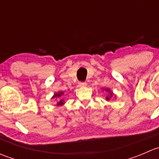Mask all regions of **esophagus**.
I'll return each instance as SVG.
<instances>
[{
	"mask_svg": "<svg viewBox=\"0 0 159 159\" xmlns=\"http://www.w3.org/2000/svg\"><path fill=\"white\" fill-rule=\"evenodd\" d=\"M86 85H87V84H86L85 82H79V83H78V86H79V87H85Z\"/></svg>",
	"mask_w": 159,
	"mask_h": 159,
	"instance_id": "1",
	"label": "esophagus"
}]
</instances>
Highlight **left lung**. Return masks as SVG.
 Segmentation results:
<instances>
[{"label": "left lung", "instance_id": "left-lung-1", "mask_svg": "<svg viewBox=\"0 0 159 159\" xmlns=\"http://www.w3.org/2000/svg\"><path fill=\"white\" fill-rule=\"evenodd\" d=\"M103 91H106V92L108 93V96H107L106 98H105V99H106V101H109L111 98L112 97H113V95L115 96V94H114L113 91H111L110 89H103Z\"/></svg>", "mask_w": 159, "mask_h": 159}]
</instances>
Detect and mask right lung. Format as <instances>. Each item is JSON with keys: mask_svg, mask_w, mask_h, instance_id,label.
<instances>
[{"mask_svg": "<svg viewBox=\"0 0 159 159\" xmlns=\"http://www.w3.org/2000/svg\"><path fill=\"white\" fill-rule=\"evenodd\" d=\"M62 95H64V91H58L57 93H54V95L51 98L52 99H55L56 106H62L65 104V101L63 99H61Z\"/></svg>", "mask_w": 159, "mask_h": 159, "instance_id": "add662e5", "label": "right lung"}]
</instances>
